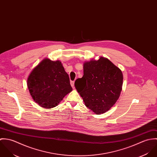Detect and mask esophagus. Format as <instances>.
<instances>
[{
	"instance_id": "esophagus-1",
	"label": "esophagus",
	"mask_w": 157,
	"mask_h": 157,
	"mask_svg": "<svg viewBox=\"0 0 157 157\" xmlns=\"http://www.w3.org/2000/svg\"><path fill=\"white\" fill-rule=\"evenodd\" d=\"M71 85L72 87V88H74V81H71Z\"/></svg>"
}]
</instances>
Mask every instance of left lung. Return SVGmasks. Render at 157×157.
I'll return each instance as SVG.
<instances>
[{
  "label": "left lung",
  "mask_w": 157,
  "mask_h": 157,
  "mask_svg": "<svg viewBox=\"0 0 157 157\" xmlns=\"http://www.w3.org/2000/svg\"><path fill=\"white\" fill-rule=\"evenodd\" d=\"M121 71L108 59L100 57L83 65V76L75 87L85 104L97 114L109 110L118 99L123 85Z\"/></svg>",
  "instance_id": "8db88e82"
}]
</instances>
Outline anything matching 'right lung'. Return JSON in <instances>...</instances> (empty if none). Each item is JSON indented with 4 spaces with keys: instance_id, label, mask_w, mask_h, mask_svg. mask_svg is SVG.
I'll list each match as a JSON object with an SVG mask.
<instances>
[{
    "instance_id": "right-lung-1",
    "label": "right lung",
    "mask_w": 157,
    "mask_h": 157,
    "mask_svg": "<svg viewBox=\"0 0 157 157\" xmlns=\"http://www.w3.org/2000/svg\"><path fill=\"white\" fill-rule=\"evenodd\" d=\"M27 85L34 100L47 109L57 106L72 90L62 63L48 59L42 60L32 71Z\"/></svg>"
}]
</instances>
